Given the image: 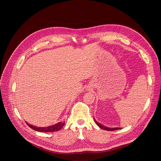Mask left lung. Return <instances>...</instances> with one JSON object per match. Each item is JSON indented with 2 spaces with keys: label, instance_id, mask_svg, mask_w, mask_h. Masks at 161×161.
Returning <instances> with one entry per match:
<instances>
[{
  "label": "left lung",
  "instance_id": "left-lung-1",
  "mask_svg": "<svg viewBox=\"0 0 161 161\" xmlns=\"http://www.w3.org/2000/svg\"><path fill=\"white\" fill-rule=\"evenodd\" d=\"M95 123L97 124V125L99 126V128H102V129H103V130H108V131H114V130H119V129H120L119 128H108V127H105V126H103V125H101L100 124H99L98 122H97V121L95 119Z\"/></svg>",
  "mask_w": 161,
  "mask_h": 161
}]
</instances>
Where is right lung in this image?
Masks as SVG:
<instances>
[{"label":"right lung","instance_id":"1","mask_svg":"<svg viewBox=\"0 0 161 161\" xmlns=\"http://www.w3.org/2000/svg\"><path fill=\"white\" fill-rule=\"evenodd\" d=\"M27 124L30 126V128H32L34 130L41 131V132H52V131H57L58 130H60L63 126H64V125L65 124V122L64 121H60V122H58L55 125L48 126V127H46V128H37V127H36V126L31 125L30 124Z\"/></svg>","mask_w":161,"mask_h":161}]
</instances>
